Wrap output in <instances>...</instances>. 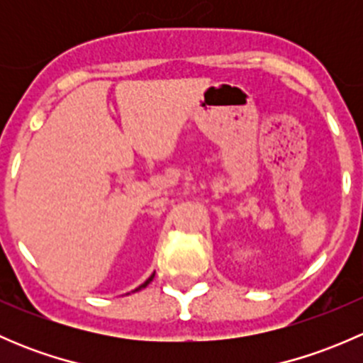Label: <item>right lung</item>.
I'll list each match as a JSON object with an SVG mask.
<instances>
[{
	"instance_id": "add662e5",
	"label": "right lung",
	"mask_w": 363,
	"mask_h": 363,
	"mask_svg": "<svg viewBox=\"0 0 363 363\" xmlns=\"http://www.w3.org/2000/svg\"><path fill=\"white\" fill-rule=\"evenodd\" d=\"M152 277H155V274H152V276H151V277H149V279H147V281H145V283H144V284H140V286H138V288H137V290H135V291H138V290H142V288H145V286H147V284H149V283H151V281H152Z\"/></svg>"
}]
</instances>
